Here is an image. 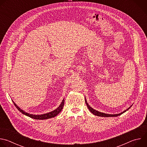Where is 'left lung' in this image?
I'll use <instances>...</instances> for the list:
<instances>
[{"label": "left lung", "mask_w": 147, "mask_h": 147, "mask_svg": "<svg viewBox=\"0 0 147 147\" xmlns=\"http://www.w3.org/2000/svg\"><path fill=\"white\" fill-rule=\"evenodd\" d=\"M85 101H86V105H87V107H88V108L89 109V110H90V111L92 113V114H94V115H95V116H100V117H116V116H120V115H121L122 113H124L125 112H126L127 111H128L131 107H132V105L130 107H129L128 109H127L126 110H125L124 111H123V112H121V113H119V114H115V115H110V114H106V113H102V112H99V111H96V110H95V109H94L92 108H91L89 105H88V103H87V100H86V96H85Z\"/></svg>", "instance_id": "8db88e82"}]
</instances>
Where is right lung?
<instances>
[{
  "label": "right lung",
  "instance_id": "1",
  "mask_svg": "<svg viewBox=\"0 0 147 147\" xmlns=\"http://www.w3.org/2000/svg\"><path fill=\"white\" fill-rule=\"evenodd\" d=\"M14 105H15V107H16V108L20 112H22V114H24L28 117H30L32 119H37V120H44V119H50V118H52V117H55L56 116H57L59 113H60V112L61 111L63 108L64 107V102H65V99H63L62 100V102L61 103H60V106L57 108L55 110L51 112H49L48 113H45V114H43V115H32V114H30V113H28L26 112H24L23 110L21 109L18 106H17V105L13 101Z\"/></svg>",
  "mask_w": 147,
  "mask_h": 147
}]
</instances>
